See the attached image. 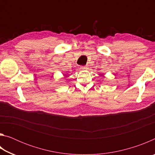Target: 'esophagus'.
<instances>
[{
	"label": "esophagus",
	"mask_w": 155,
	"mask_h": 155,
	"mask_svg": "<svg viewBox=\"0 0 155 155\" xmlns=\"http://www.w3.org/2000/svg\"><path fill=\"white\" fill-rule=\"evenodd\" d=\"M80 68L81 70H85V69H87V66H81Z\"/></svg>",
	"instance_id": "obj_1"
}]
</instances>
